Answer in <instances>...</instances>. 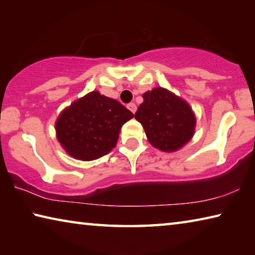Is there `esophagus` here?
I'll return each instance as SVG.
<instances>
[{"label": "esophagus", "mask_w": 255, "mask_h": 255, "mask_svg": "<svg viewBox=\"0 0 255 255\" xmlns=\"http://www.w3.org/2000/svg\"><path fill=\"white\" fill-rule=\"evenodd\" d=\"M127 108H128L129 110H130V111L132 112V114H135L136 110H137V107H136V105H135V103H132V102L128 103V105H127Z\"/></svg>", "instance_id": "34e87169"}]
</instances>
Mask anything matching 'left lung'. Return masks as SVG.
<instances>
[{
    "label": "left lung",
    "mask_w": 255,
    "mask_h": 255,
    "mask_svg": "<svg viewBox=\"0 0 255 255\" xmlns=\"http://www.w3.org/2000/svg\"><path fill=\"white\" fill-rule=\"evenodd\" d=\"M143 98L135 118L143 125L149 143L166 152L188 143L196 125L188 103L162 88L144 93Z\"/></svg>",
    "instance_id": "left-lung-1"
}]
</instances>
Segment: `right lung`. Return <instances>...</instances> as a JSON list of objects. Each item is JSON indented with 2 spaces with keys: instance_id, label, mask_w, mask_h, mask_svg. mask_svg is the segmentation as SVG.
I'll return each instance as SVG.
<instances>
[{
  "instance_id": "obj_1",
  "label": "right lung",
  "mask_w": 255,
  "mask_h": 255,
  "mask_svg": "<svg viewBox=\"0 0 255 255\" xmlns=\"http://www.w3.org/2000/svg\"><path fill=\"white\" fill-rule=\"evenodd\" d=\"M133 114L97 91L73 102L56 123L59 143L73 157L91 161L115 147L123 125Z\"/></svg>"
}]
</instances>
